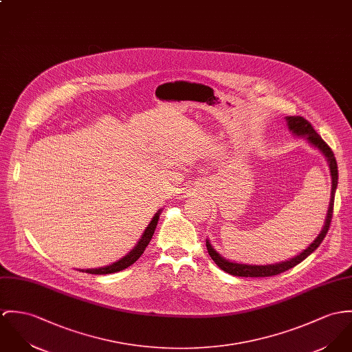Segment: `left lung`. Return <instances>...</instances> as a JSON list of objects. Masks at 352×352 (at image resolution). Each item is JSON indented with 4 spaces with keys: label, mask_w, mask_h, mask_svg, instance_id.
I'll use <instances>...</instances> for the list:
<instances>
[{
    "label": "left lung",
    "mask_w": 352,
    "mask_h": 352,
    "mask_svg": "<svg viewBox=\"0 0 352 352\" xmlns=\"http://www.w3.org/2000/svg\"><path fill=\"white\" fill-rule=\"evenodd\" d=\"M287 125H288L289 130L293 134L305 137V140L311 145L318 148L328 161L331 179H332V188H331V200H329V207H328V211H327L325 222H324V226H322L319 235L315 238V241L304 252H301L300 254L290 258L289 261H284V262H280V263H273V265H246V263L230 262V261L224 259L223 256H221L211 246L210 241L207 239L206 245H207L208 254L223 272L231 274V276H236V277H270V276H277L280 273H284L289 269L294 267L296 265H298L301 261H304L309 254H312L319 248L320 243L322 242V239L325 238V235L329 230L331 221H332V214H333L335 192H336V187H338V164H336L335 155H333L332 149L324 142V140L316 133V130L311 125V122H308L305 118L297 117V116L287 117Z\"/></svg>",
    "instance_id": "left-lung-1"
}]
</instances>
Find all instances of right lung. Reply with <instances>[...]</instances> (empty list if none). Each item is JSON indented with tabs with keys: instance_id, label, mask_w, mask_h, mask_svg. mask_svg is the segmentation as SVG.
<instances>
[{
	"instance_id": "right-lung-1",
	"label": "right lung",
	"mask_w": 352,
	"mask_h": 352,
	"mask_svg": "<svg viewBox=\"0 0 352 352\" xmlns=\"http://www.w3.org/2000/svg\"><path fill=\"white\" fill-rule=\"evenodd\" d=\"M161 210H159L155 217L152 218L151 223L148 224V227L145 228L141 239L138 241V243L134 246L133 250H130L128 256L121 258L120 261L109 265V266H103V267H98V269H82L79 272H85V273H89V274H110V273H117V272H121L124 269L129 267L130 265H133L140 256H142L144 250L146 249V246L149 245L153 234H155V230H156V226L159 222V218H160Z\"/></svg>"
}]
</instances>
